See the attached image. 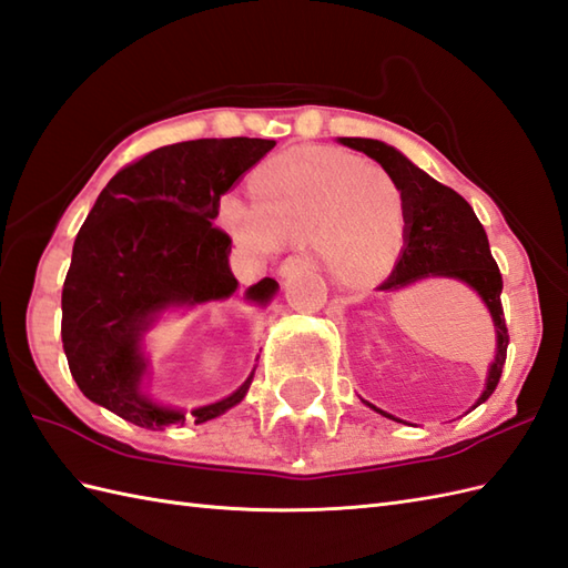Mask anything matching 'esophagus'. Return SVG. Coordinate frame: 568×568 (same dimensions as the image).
<instances>
[{
	"label": "esophagus",
	"mask_w": 568,
	"mask_h": 568,
	"mask_svg": "<svg viewBox=\"0 0 568 568\" xmlns=\"http://www.w3.org/2000/svg\"><path fill=\"white\" fill-rule=\"evenodd\" d=\"M304 267H308V257H306V255H292V257H286V260L280 264V276L284 280V276L294 274L296 270H304Z\"/></svg>",
	"instance_id": "obj_1"
}]
</instances>
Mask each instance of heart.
<instances>
[{
	"label": "heart",
	"instance_id": "heart-1",
	"mask_svg": "<svg viewBox=\"0 0 568 568\" xmlns=\"http://www.w3.org/2000/svg\"><path fill=\"white\" fill-rule=\"evenodd\" d=\"M250 194L252 204L221 199V229L262 255L311 241L318 264L339 284L369 282L400 243L396 180L339 150L296 148L264 160L250 174Z\"/></svg>",
	"mask_w": 568,
	"mask_h": 568
}]
</instances>
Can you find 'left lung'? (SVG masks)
I'll return each instance as SVG.
<instances>
[{"label":"left lung","mask_w":568,"mask_h":568,"mask_svg":"<svg viewBox=\"0 0 568 568\" xmlns=\"http://www.w3.org/2000/svg\"><path fill=\"white\" fill-rule=\"evenodd\" d=\"M339 143L379 162L396 180L403 196V223H406V229H403V252L394 272L379 286L382 292H398L403 286L430 280V276H447V280H457L474 288L478 298L486 304L490 318H494L496 357L488 367L484 394L471 406L474 410L496 390L510 339L500 306L503 276L494 255H490L484 225L478 223L474 209L455 189L439 184L430 174L415 168L394 145L374 141V138H339ZM367 406L382 413L384 418L398 420L386 410L372 406V403H367Z\"/></svg>","instance_id":"obj_1"}]
</instances>
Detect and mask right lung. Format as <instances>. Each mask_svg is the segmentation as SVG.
<instances>
[{"label": "right lung", "instance_id": "obj_1", "mask_svg": "<svg viewBox=\"0 0 568 568\" xmlns=\"http://www.w3.org/2000/svg\"><path fill=\"white\" fill-rule=\"evenodd\" d=\"M264 138H199L158 148L111 178L74 237L62 286V349L72 379L97 406L148 430L180 425L186 413L143 390V337L170 308L235 294L231 237L213 225L221 196L274 148ZM276 284H252L245 298L267 308ZM243 386L189 418L206 423L237 406Z\"/></svg>", "mask_w": 568, "mask_h": 568}]
</instances>
